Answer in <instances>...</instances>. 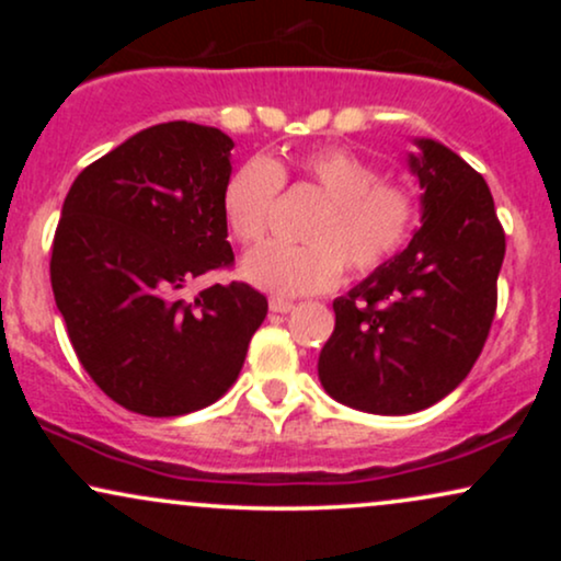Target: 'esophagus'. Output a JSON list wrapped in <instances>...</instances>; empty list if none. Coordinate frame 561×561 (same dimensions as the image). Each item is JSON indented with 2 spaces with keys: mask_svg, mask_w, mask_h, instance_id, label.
I'll return each instance as SVG.
<instances>
[{
  "mask_svg": "<svg viewBox=\"0 0 561 561\" xmlns=\"http://www.w3.org/2000/svg\"><path fill=\"white\" fill-rule=\"evenodd\" d=\"M268 308H272L274 313H289V311H295V302L293 300H285V298H272V302H268Z\"/></svg>",
  "mask_w": 561,
  "mask_h": 561,
  "instance_id": "1",
  "label": "esophagus"
}]
</instances>
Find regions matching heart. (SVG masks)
Wrapping results in <instances>:
<instances>
[{
    "label": "heart",
    "instance_id": "heart-1",
    "mask_svg": "<svg viewBox=\"0 0 561 561\" xmlns=\"http://www.w3.org/2000/svg\"><path fill=\"white\" fill-rule=\"evenodd\" d=\"M302 182L327 197L306 229V244L266 242L242 261L244 279L282 298L332 289L343 276L385 268L420 227V197L411 186L382 182L375 163L343 147H321L295 160ZM287 169L250 158L229 173L221 214L234 240L255 244L266 234Z\"/></svg>",
    "mask_w": 561,
    "mask_h": 561
}]
</instances>
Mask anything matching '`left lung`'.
<instances>
[{
  "mask_svg": "<svg viewBox=\"0 0 561 561\" xmlns=\"http://www.w3.org/2000/svg\"><path fill=\"white\" fill-rule=\"evenodd\" d=\"M422 227L388 266L332 302L319 379L334 401L369 414H414L469 375L495 313L506 237L491 190L435 139H414Z\"/></svg>",
  "mask_w": 561,
  "mask_h": 561,
  "instance_id": "8db88e82",
  "label": "left lung"
}]
</instances>
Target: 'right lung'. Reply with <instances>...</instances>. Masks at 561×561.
<instances>
[{"mask_svg":"<svg viewBox=\"0 0 561 561\" xmlns=\"http://www.w3.org/2000/svg\"><path fill=\"white\" fill-rule=\"evenodd\" d=\"M231 147L214 126H150L87 165L62 203L55 302L89 377L137 414L218 401L266 319V298L244 282L186 298L234 261L221 214Z\"/></svg>","mask_w":561,"mask_h":561,"instance_id":"1","label":"right lung"}]
</instances>
